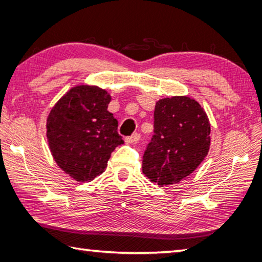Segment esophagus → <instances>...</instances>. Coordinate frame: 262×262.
I'll return each mask as SVG.
<instances>
[{
    "label": "esophagus",
    "mask_w": 262,
    "mask_h": 262,
    "mask_svg": "<svg viewBox=\"0 0 262 262\" xmlns=\"http://www.w3.org/2000/svg\"><path fill=\"white\" fill-rule=\"evenodd\" d=\"M141 140V134H138V133H135V134H133L132 136H128L125 138V142L126 143H136Z\"/></svg>",
    "instance_id": "obj_1"
}]
</instances>
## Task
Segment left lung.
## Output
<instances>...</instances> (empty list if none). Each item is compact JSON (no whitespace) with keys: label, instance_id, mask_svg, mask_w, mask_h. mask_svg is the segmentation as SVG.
I'll list each match as a JSON object with an SVG mask.
<instances>
[{"label":"left lung","instance_id":"1","mask_svg":"<svg viewBox=\"0 0 262 262\" xmlns=\"http://www.w3.org/2000/svg\"><path fill=\"white\" fill-rule=\"evenodd\" d=\"M209 134L207 116L193 99L159 100L154 110V135L143 155V173L161 187L185 179L207 155Z\"/></svg>","mask_w":262,"mask_h":262}]
</instances>
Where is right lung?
<instances>
[{
    "instance_id": "right-lung-1",
    "label": "right lung",
    "mask_w": 262,
    "mask_h": 262,
    "mask_svg": "<svg viewBox=\"0 0 262 262\" xmlns=\"http://www.w3.org/2000/svg\"><path fill=\"white\" fill-rule=\"evenodd\" d=\"M110 96L98 86L79 85L55 104L47 119L49 148L58 166L80 182L107 168L114 149L124 144L118 121L109 113Z\"/></svg>"
}]
</instances>
